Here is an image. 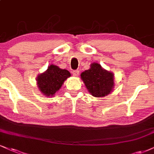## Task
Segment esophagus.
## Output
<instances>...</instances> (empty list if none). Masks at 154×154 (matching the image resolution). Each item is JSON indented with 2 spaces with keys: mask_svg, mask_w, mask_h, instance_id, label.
<instances>
[{
  "mask_svg": "<svg viewBox=\"0 0 154 154\" xmlns=\"http://www.w3.org/2000/svg\"><path fill=\"white\" fill-rule=\"evenodd\" d=\"M72 73H73V75H74V76H79V71H77V70H75V71H73V72H72Z\"/></svg>",
  "mask_w": 154,
  "mask_h": 154,
  "instance_id": "esophagus-1",
  "label": "esophagus"
}]
</instances>
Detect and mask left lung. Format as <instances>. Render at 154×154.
Instances as JSON below:
<instances>
[{
    "label": "left lung",
    "instance_id": "left-lung-1",
    "mask_svg": "<svg viewBox=\"0 0 154 154\" xmlns=\"http://www.w3.org/2000/svg\"><path fill=\"white\" fill-rule=\"evenodd\" d=\"M81 77L88 92L94 97L107 96L114 86L113 73L103 69L97 63L91 64V68L82 72Z\"/></svg>",
    "mask_w": 154,
    "mask_h": 154
}]
</instances>
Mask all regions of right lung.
<instances>
[{
	"instance_id": "add662e5",
	"label": "right lung",
	"mask_w": 154,
	"mask_h": 154,
	"mask_svg": "<svg viewBox=\"0 0 154 154\" xmlns=\"http://www.w3.org/2000/svg\"><path fill=\"white\" fill-rule=\"evenodd\" d=\"M70 76L71 73L67 70L61 69L56 65H51L44 73L38 75V87L44 96H54Z\"/></svg>"
}]
</instances>
